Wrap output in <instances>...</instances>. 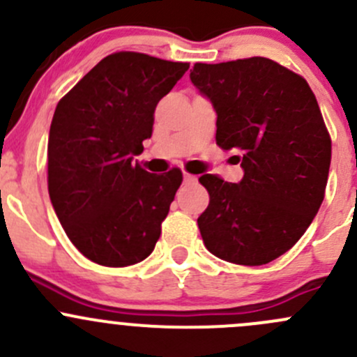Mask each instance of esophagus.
I'll return each instance as SVG.
<instances>
[{
  "label": "esophagus",
  "instance_id": "obj_1",
  "mask_svg": "<svg viewBox=\"0 0 357 357\" xmlns=\"http://www.w3.org/2000/svg\"><path fill=\"white\" fill-rule=\"evenodd\" d=\"M197 181V178L193 174H188V172H185V174H183V183H185V185H192V183H195Z\"/></svg>",
  "mask_w": 357,
  "mask_h": 357
}]
</instances>
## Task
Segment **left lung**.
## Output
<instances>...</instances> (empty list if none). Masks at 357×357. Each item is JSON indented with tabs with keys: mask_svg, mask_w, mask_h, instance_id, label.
<instances>
[{
	"mask_svg": "<svg viewBox=\"0 0 357 357\" xmlns=\"http://www.w3.org/2000/svg\"><path fill=\"white\" fill-rule=\"evenodd\" d=\"M193 86L218 115L215 142L235 150L238 183L200 176L205 247L242 266L275 261L298 242L325 199L332 142L304 77L264 56L195 63Z\"/></svg>",
	"mask_w": 357,
	"mask_h": 357,
	"instance_id": "8db88e82",
	"label": "left lung"
}]
</instances>
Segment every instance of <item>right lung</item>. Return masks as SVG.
<instances>
[{"label":"right lung","instance_id":"right-lung-1","mask_svg":"<svg viewBox=\"0 0 357 357\" xmlns=\"http://www.w3.org/2000/svg\"><path fill=\"white\" fill-rule=\"evenodd\" d=\"M188 68L119 52L56 105L48 138L50 200L70 242L96 264L124 268L155 248L183 174H150L132 158L152 136L157 103Z\"/></svg>","mask_w":357,"mask_h":357}]
</instances>
